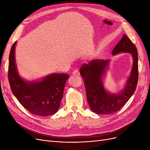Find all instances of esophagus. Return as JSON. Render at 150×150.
Returning <instances> with one entry per match:
<instances>
[{
  "label": "esophagus",
  "mask_w": 150,
  "mask_h": 150,
  "mask_svg": "<svg viewBox=\"0 0 150 150\" xmlns=\"http://www.w3.org/2000/svg\"><path fill=\"white\" fill-rule=\"evenodd\" d=\"M72 74L75 76H79L80 74V72L78 70H74L73 72H72Z\"/></svg>",
  "instance_id": "esophagus-1"
}]
</instances>
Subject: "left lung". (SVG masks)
I'll use <instances>...</instances> for the list:
<instances>
[{
  "instance_id": "1",
  "label": "left lung",
  "mask_w": 150,
  "mask_h": 150,
  "mask_svg": "<svg viewBox=\"0 0 150 150\" xmlns=\"http://www.w3.org/2000/svg\"><path fill=\"white\" fill-rule=\"evenodd\" d=\"M129 52L133 58L131 73L124 90L117 94H111L104 89L101 77L109 60L94 59L80 68V74L84 79L86 97L91 110L99 115L116 112L123 107L134 94L138 81V54L135 45L124 34L112 50L113 55L120 52Z\"/></svg>"
}]
</instances>
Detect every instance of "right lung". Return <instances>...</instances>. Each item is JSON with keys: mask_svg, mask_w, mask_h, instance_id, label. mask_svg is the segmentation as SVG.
I'll list each match as a JSON object with an SVG mask.
<instances>
[{"mask_svg": "<svg viewBox=\"0 0 150 150\" xmlns=\"http://www.w3.org/2000/svg\"><path fill=\"white\" fill-rule=\"evenodd\" d=\"M13 44L9 54L8 79L13 95L22 106L33 115L46 116L56 113L60 106L67 74H52L41 81L26 82L17 71L15 47Z\"/></svg>", "mask_w": 150, "mask_h": 150, "instance_id": "right-lung-1", "label": "right lung"}]
</instances>
